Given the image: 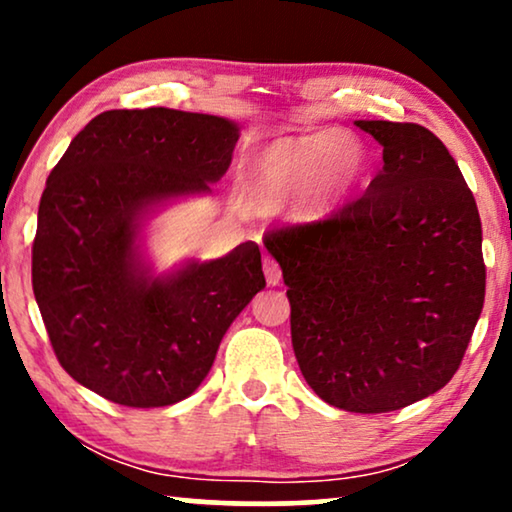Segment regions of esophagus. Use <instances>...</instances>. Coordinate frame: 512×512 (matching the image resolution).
I'll use <instances>...</instances> for the list:
<instances>
[{
    "mask_svg": "<svg viewBox=\"0 0 512 512\" xmlns=\"http://www.w3.org/2000/svg\"><path fill=\"white\" fill-rule=\"evenodd\" d=\"M263 272H265V279H268L270 286H277L279 282H282V268H279V263L275 261V258H270V256L263 258Z\"/></svg>",
    "mask_w": 512,
    "mask_h": 512,
    "instance_id": "1",
    "label": "esophagus"
}]
</instances>
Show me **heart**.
<instances>
[{"label": "heart", "mask_w": 512, "mask_h": 512, "mask_svg": "<svg viewBox=\"0 0 512 512\" xmlns=\"http://www.w3.org/2000/svg\"><path fill=\"white\" fill-rule=\"evenodd\" d=\"M363 172V149L347 132L328 128L279 137L256 153L249 167V198L279 207L296 198L305 212H326L345 198Z\"/></svg>", "instance_id": "b5f03b06"}]
</instances>
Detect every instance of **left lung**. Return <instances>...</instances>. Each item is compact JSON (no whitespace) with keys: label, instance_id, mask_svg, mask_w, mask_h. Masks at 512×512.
Segmentation results:
<instances>
[{"label":"left lung","instance_id":"left-lung-1","mask_svg":"<svg viewBox=\"0 0 512 512\" xmlns=\"http://www.w3.org/2000/svg\"><path fill=\"white\" fill-rule=\"evenodd\" d=\"M384 167L324 221L270 230L291 342L321 401L401 410L443 389L485 303L482 226L445 144L417 123L356 121Z\"/></svg>","mask_w":512,"mask_h":512}]
</instances>
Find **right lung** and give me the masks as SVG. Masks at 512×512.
<instances>
[{
	"label": "right lung",
	"mask_w": 512,
	"mask_h": 512,
	"mask_svg": "<svg viewBox=\"0 0 512 512\" xmlns=\"http://www.w3.org/2000/svg\"><path fill=\"white\" fill-rule=\"evenodd\" d=\"M237 123L165 107L111 109L48 174L32 244V289L60 366L128 408L184 401L228 326L265 286L261 249L153 277L139 261L144 216L209 193L233 160Z\"/></svg>",
	"instance_id": "add662e5"
}]
</instances>
